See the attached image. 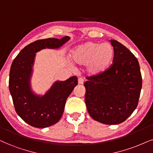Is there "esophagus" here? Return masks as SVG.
Masks as SVG:
<instances>
[{
	"label": "esophagus",
	"instance_id": "esophagus-1",
	"mask_svg": "<svg viewBox=\"0 0 153 153\" xmlns=\"http://www.w3.org/2000/svg\"><path fill=\"white\" fill-rule=\"evenodd\" d=\"M78 84H84V79L82 78H79L78 79Z\"/></svg>",
	"mask_w": 153,
	"mask_h": 153
}]
</instances>
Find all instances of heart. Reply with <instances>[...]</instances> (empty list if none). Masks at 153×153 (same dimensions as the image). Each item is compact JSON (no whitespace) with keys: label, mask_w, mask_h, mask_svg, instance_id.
Masks as SVG:
<instances>
[{"label":"heart","mask_w":153,"mask_h":153,"mask_svg":"<svg viewBox=\"0 0 153 153\" xmlns=\"http://www.w3.org/2000/svg\"><path fill=\"white\" fill-rule=\"evenodd\" d=\"M114 55V49L111 45L92 41L77 45L71 52L74 62L79 65H86V71L91 76H99L108 70Z\"/></svg>","instance_id":"heart-1"}]
</instances>
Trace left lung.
Returning a JSON list of instances; mask_svg holds the SVG:
<instances>
[{
	"mask_svg": "<svg viewBox=\"0 0 153 153\" xmlns=\"http://www.w3.org/2000/svg\"><path fill=\"white\" fill-rule=\"evenodd\" d=\"M109 42L114 49V63L102 74L87 77L85 103L93 119L116 125L125 121L136 108L142 77L138 61L131 51L118 41Z\"/></svg>",
	"mask_w": 153,
	"mask_h": 153,
	"instance_id": "8db88e82",
	"label": "left lung"
}]
</instances>
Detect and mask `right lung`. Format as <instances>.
I'll return each mask as SVG.
<instances>
[{
    "label": "right lung",
    "instance_id": "add662e5",
    "mask_svg": "<svg viewBox=\"0 0 153 153\" xmlns=\"http://www.w3.org/2000/svg\"><path fill=\"white\" fill-rule=\"evenodd\" d=\"M70 39L48 38L35 41L19 52L11 65L9 90L16 113L25 122L38 128L50 127L59 121L63 114L66 101L75 86L77 77L56 81L40 95L33 91L31 79L37 52L45 49L58 50Z\"/></svg>",
    "mask_w": 153,
    "mask_h": 153
}]
</instances>
